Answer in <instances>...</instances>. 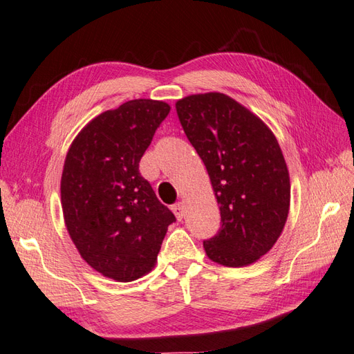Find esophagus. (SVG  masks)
Segmentation results:
<instances>
[{"label":"esophagus","mask_w":354,"mask_h":354,"mask_svg":"<svg viewBox=\"0 0 354 354\" xmlns=\"http://www.w3.org/2000/svg\"><path fill=\"white\" fill-rule=\"evenodd\" d=\"M171 211H174V214L176 215V218H178L179 221L184 218L185 211H184V205L180 203V202H178V203H175L174 206H171Z\"/></svg>","instance_id":"obj_1"}]
</instances>
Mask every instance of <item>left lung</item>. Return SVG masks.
Here are the masks:
<instances>
[{
  "mask_svg": "<svg viewBox=\"0 0 354 354\" xmlns=\"http://www.w3.org/2000/svg\"><path fill=\"white\" fill-rule=\"evenodd\" d=\"M176 113L220 205L221 227L203 241L207 257L229 268L254 263L274 247L288 215L290 178L275 136L221 93L188 95Z\"/></svg>",
  "mask_w": 354,
  "mask_h": 354,
  "instance_id": "1",
  "label": "left lung"
}]
</instances>
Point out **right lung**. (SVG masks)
Segmentation results:
<instances>
[{
  "mask_svg": "<svg viewBox=\"0 0 354 354\" xmlns=\"http://www.w3.org/2000/svg\"><path fill=\"white\" fill-rule=\"evenodd\" d=\"M169 112L157 100H130L94 118L67 152L61 202L70 238L91 268L116 281L149 272L176 221L139 171Z\"/></svg>",
  "mask_w": 354,
  "mask_h": 354,
  "instance_id": "add662e5",
  "label": "right lung"
}]
</instances>
